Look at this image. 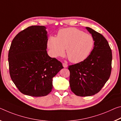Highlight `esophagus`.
<instances>
[{
  "mask_svg": "<svg viewBox=\"0 0 121 121\" xmlns=\"http://www.w3.org/2000/svg\"><path fill=\"white\" fill-rule=\"evenodd\" d=\"M63 67H64V68H67L68 65V64H66V63H63Z\"/></svg>",
  "mask_w": 121,
  "mask_h": 121,
  "instance_id": "34e87169",
  "label": "esophagus"
}]
</instances>
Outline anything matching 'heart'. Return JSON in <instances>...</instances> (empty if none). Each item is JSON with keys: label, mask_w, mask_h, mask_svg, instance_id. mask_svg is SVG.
<instances>
[{"label": "heart", "mask_w": 121, "mask_h": 121, "mask_svg": "<svg viewBox=\"0 0 121 121\" xmlns=\"http://www.w3.org/2000/svg\"><path fill=\"white\" fill-rule=\"evenodd\" d=\"M94 39L90 34L74 28L62 29L58 31L57 37L51 36L48 46L51 56H62L65 49L70 62L78 63L85 60L93 47Z\"/></svg>", "instance_id": "heart-1"}]
</instances>
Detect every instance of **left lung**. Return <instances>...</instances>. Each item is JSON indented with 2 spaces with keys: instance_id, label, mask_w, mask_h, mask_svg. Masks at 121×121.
<instances>
[{
  "instance_id": "left-lung-1",
  "label": "left lung",
  "mask_w": 121,
  "mask_h": 121,
  "mask_svg": "<svg viewBox=\"0 0 121 121\" xmlns=\"http://www.w3.org/2000/svg\"><path fill=\"white\" fill-rule=\"evenodd\" d=\"M86 28L93 38V49L85 60L68 68L71 90L80 96H92L100 92L112 71V52L108 41L99 33Z\"/></svg>"
}]
</instances>
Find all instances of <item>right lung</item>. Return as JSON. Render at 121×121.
<instances>
[{
	"label": "right lung",
	"instance_id": "1",
	"mask_svg": "<svg viewBox=\"0 0 121 121\" xmlns=\"http://www.w3.org/2000/svg\"><path fill=\"white\" fill-rule=\"evenodd\" d=\"M48 34L43 26H31L16 35L9 52V74L23 94L46 96L53 87L52 78L62 63L48 55Z\"/></svg>",
	"mask_w": 121,
	"mask_h": 121
}]
</instances>
